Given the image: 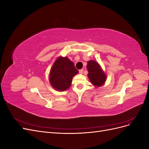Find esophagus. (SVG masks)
I'll return each mask as SVG.
<instances>
[{
	"instance_id": "34e87169",
	"label": "esophagus",
	"mask_w": 149,
	"mask_h": 149,
	"mask_svg": "<svg viewBox=\"0 0 149 149\" xmlns=\"http://www.w3.org/2000/svg\"><path fill=\"white\" fill-rule=\"evenodd\" d=\"M79 73L80 74H83V69L79 70Z\"/></svg>"
}]
</instances>
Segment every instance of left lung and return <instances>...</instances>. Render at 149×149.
<instances>
[{
    "label": "left lung",
    "instance_id": "8db88e82",
    "mask_svg": "<svg viewBox=\"0 0 149 149\" xmlns=\"http://www.w3.org/2000/svg\"><path fill=\"white\" fill-rule=\"evenodd\" d=\"M87 69L88 76L93 85L95 87L102 86L106 80V75L98 63L94 60L89 61Z\"/></svg>",
    "mask_w": 149,
    "mask_h": 149
}]
</instances>
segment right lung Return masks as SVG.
I'll list each match as a JSON object with an SVG mask.
<instances>
[{
	"instance_id": "1",
	"label": "right lung",
	"mask_w": 149,
	"mask_h": 149,
	"mask_svg": "<svg viewBox=\"0 0 149 149\" xmlns=\"http://www.w3.org/2000/svg\"><path fill=\"white\" fill-rule=\"evenodd\" d=\"M78 73L73 62L66 56L58 57L49 72V81L52 87L59 91L68 89L74 75Z\"/></svg>"
}]
</instances>
